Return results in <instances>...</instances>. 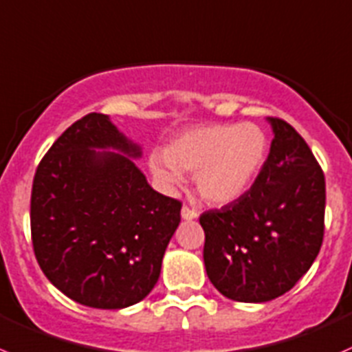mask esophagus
Returning <instances> with one entry per match:
<instances>
[{"instance_id":"34e87169","label":"esophagus","mask_w":352,"mask_h":352,"mask_svg":"<svg viewBox=\"0 0 352 352\" xmlns=\"http://www.w3.org/2000/svg\"><path fill=\"white\" fill-rule=\"evenodd\" d=\"M181 217H183L184 221H193V219L198 217V212L195 210V208L188 207V205H183V208H181Z\"/></svg>"}]
</instances>
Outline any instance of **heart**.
Returning <instances> with one entry per match:
<instances>
[{
	"mask_svg": "<svg viewBox=\"0 0 352 352\" xmlns=\"http://www.w3.org/2000/svg\"><path fill=\"white\" fill-rule=\"evenodd\" d=\"M267 135L256 124L224 123L191 128L173 138L148 166L162 186L195 175L201 197L212 204L234 201L252 186L267 155Z\"/></svg>",
	"mask_w": 352,
	"mask_h": 352,
	"instance_id": "heart-1",
	"label": "heart"
}]
</instances>
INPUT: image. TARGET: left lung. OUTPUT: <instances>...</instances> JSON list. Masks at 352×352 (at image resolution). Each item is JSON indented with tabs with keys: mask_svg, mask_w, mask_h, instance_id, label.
I'll return each mask as SVG.
<instances>
[{
	"mask_svg": "<svg viewBox=\"0 0 352 352\" xmlns=\"http://www.w3.org/2000/svg\"><path fill=\"white\" fill-rule=\"evenodd\" d=\"M269 121L274 140L252 188L200 215L207 276L232 301L265 302L293 289L323 241L322 168L289 123Z\"/></svg>",
	"mask_w": 352,
	"mask_h": 352,
	"instance_id": "left-lung-1",
	"label": "left lung"
}]
</instances>
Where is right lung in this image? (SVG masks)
<instances>
[{
  "instance_id": "1",
  "label": "right lung",
  "mask_w": 352,
  "mask_h": 352,
  "mask_svg": "<svg viewBox=\"0 0 352 352\" xmlns=\"http://www.w3.org/2000/svg\"><path fill=\"white\" fill-rule=\"evenodd\" d=\"M140 155L106 114L90 113L37 166L30 197L34 253L50 283L80 305L126 308L161 276L181 201L147 183L130 159Z\"/></svg>"
}]
</instances>
